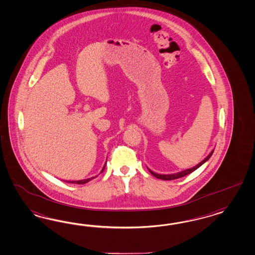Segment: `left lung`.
I'll use <instances>...</instances> for the list:
<instances>
[{
  "mask_svg": "<svg viewBox=\"0 0 255 255\" xmlns=\"http://www.w3.org/2000/svg\"><path fill=\"white\" fill-rule=\"evenodd\" d=\"M214 149H213L211 153L207 156L206 158H204L203 160H201L199 164H197L196 166H194L192 168H189V169H186V170H184V171H182V172H175V173H171V174H160V173H156V172H153L151 171L150 169H148V171L150 172L152 175H154L156 178H158V179L161 180H174V179H178V178H181V177H183V176H186L187 174H189V173H191V172H194L195 170H197L198 168H200V166L202 165V164H204L205 162H206L207 160L209 159V158H211V156L213 155V153H214Z\"/></svg>",
  "mask_w": 255,
  "mask_h": 255,
  "instance_id": "left-lung-1",
  "label": "left lung"
}]
</instances>
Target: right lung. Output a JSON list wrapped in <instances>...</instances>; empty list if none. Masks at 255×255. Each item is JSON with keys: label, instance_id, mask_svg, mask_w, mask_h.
<instances>
[{"label": "right lung", "instance_id": "add662e5", "mask_svg": "<svg viewBox=\"0 0 255 255\" xmlns=\"http://www.w3.org/2000/svg\"><path fill=\"white\" fill-rule=\"evenodd\" d=\"M106 164H107V162L105 163V165H104L103 169L101 170V172H100V173H102L104 171V169H105V167H106ZM96 177H97V175H96V176H93V177H91V178H87V179H83V180H79V181H67L68 183H71V184H86V183H88L89 181H91L92 179H94V178H96Z\"/></svg>", "mask_w": 255, "mask_h": 255}]
</instances>
